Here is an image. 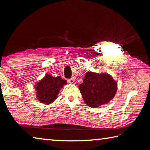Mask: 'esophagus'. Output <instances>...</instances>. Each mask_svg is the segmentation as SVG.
<instances>
[{
	"label": "esophagus",
	"mask_w": 150,
	"mask_h": 150,
	"mask_svg": "<svg viewBox=\"0 0 150 150\" xmlns=\"http://www.w3.org/2000/svg\"><path fill=\"white\" fill-rule=\"evenodd\" d=\"M75 78L74 77H72V78H71V79H67V82L69 83H73L75 82Z\"/></svg>",
	"instance_id": "esophagus-1"
}]
</instances>
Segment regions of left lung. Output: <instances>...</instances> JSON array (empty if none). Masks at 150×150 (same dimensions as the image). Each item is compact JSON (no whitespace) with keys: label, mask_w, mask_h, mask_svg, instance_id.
Instances as JSON below:
<instances>
[{"label":"left lung","mask_w":150,"mask_h":150,"mask_svg":"<svg viewBox=\"0 0 150 150\" xmlns=\"http://www.w3.org/2000/svg\"><path fill=\"white\" fill-rule=\"evenodd\" d=\"M79 88L85 103L95 108L112 99L117 90V83L107 73L87 72Z\"/></svg>","instance_id":"8db88e82"}]
</instances>
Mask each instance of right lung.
Instances as JSON below:
<instances>
[{"label": "right lung", "mask_w": 150, "mask_h": 150, "mask_svg": "<svg viewBox=\"0 0 150 150\" xmlns=\"http://www.w3.org/2000/svg\"><path fill=\"white\" fill-rule=\"evenodd\" d=\"M66 83V81L61 77H53L51 75L46 74L35 85L38 98L42 103H52L56 99L60 88Z\"/></svg>", "instance_id": "right-lung-1"}]
</instances>
